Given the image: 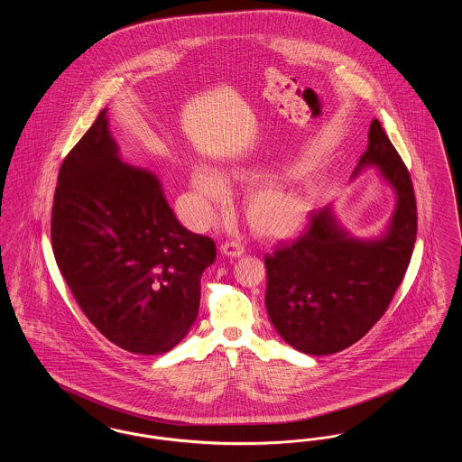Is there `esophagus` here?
<instances>
[{
  "mask_svg": "<svg viewBox=\"0 0 462 462\" xmlns=\"http://www.w3.org/2000/svg\"><path fill=\"white\" fill-rule=\"evenodd\" d=\"M220 249L225 256H230V258H241V256H244V245H241L239 242H225Z\"/></svg>",
  "mask_w": 462,
  "mask_h": 462,
  "instance_id": "34e87169",
  "label": "esophagus"
}]
</instances>
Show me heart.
I'll use <instances>...</instances> for the list:
<instances>
[{
	"instance_id": "1",
	"label": "heart",
	"mask_w": 462,
	"mask_h": 462,
	"mask_svg": "<svg viewBox=\"0 0 462 462\" xmlns=\"http://www.w3.org/2000/svg\"><path fill=\"white\" fill-rule=\"evenodd\" d=\"M296 168L300 164L292 170ZM286 172L263 162L232 164L220 173L202 168L194 176V189L209 206V213H218L228 206V189L251 188L242 204L247 225L262 239L282 241L305 228L319 194L317 181L308 171H292L287 176Z\"/></svg>"
}]
</instances>
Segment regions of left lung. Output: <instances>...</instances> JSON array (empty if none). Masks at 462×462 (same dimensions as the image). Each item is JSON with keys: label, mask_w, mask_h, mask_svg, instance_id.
<instances>
[{"label": "left lung", "mask_w": 462, "mask_h": 462, "mask_svg": "<svg viewBox=\"0 0 462 462\" xmlns=\"http://www.w3.org/2000/svg\"><path fill=\"white\" fill-rule=\"evenodd\" d=\"M375 168L395 192L384 232L360 239L339 225L332 206L310 217L307 232L264 256V305L281 337L308 355L341 352L384 315L411 263L418 208L411 175L374 119L353 178Z\"/></svg>", "instance_id": "obj_1"}]
</instances>
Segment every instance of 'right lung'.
I'll list each match as a JSON object with an SVG mask.
<instances>
[{
  "mask_svg": "<svg viewBox=\"0 0 462 462\" xmlns=\"http://www.w3.org/2000/svg\"><path fill=\"white\" fill-rule=\"evenodd\" d=\"M51 247L89 322L126 352H170L198 319L209 237L176 220L159 178L125 162L107 109L67 154L51 209Z\"/></svg>",
  "mask_w": 462,
  "mask_h": 462,
  "instance_id": "obj_1",
  "label": "right lung"
}]
</instances>
